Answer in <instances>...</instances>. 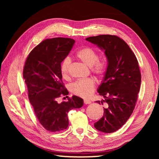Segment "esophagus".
I'll use <instances>...</instances> for the list:
<instances>
[{
  "label": "esophagus",
  "mask_w": 159,
  "mask_h": 159,
  "mask_svg": "<svg viewBox=\"0 0 159 159\" xmlns=\"http://www.w3.org/2000/svg\"><path fill=\"white\" fill-rule=\"evenodd\" d=\"M84 102L85 104H90V103H91V101L87 100V99H84Z\"/></svg>",
  "instance_id": "esophagus-1"
}]
</instances>
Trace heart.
Instances as JSON below:
<instances>
[{
	"mask_svg": "<svg viewBox=\"0 0 159 159\" xmlns=\"http://www.w3.org/2000/svg\"><path fill=\"white\" fill-rule=\"evenodd\" d=\"M75 56L84 64L91 68V70L98 76L102 78L106 73L107 62L105 60H99L98 53L89 47H85L77 51ZM71 60L66 57L61 63V74L64 78H68V71ZM95 88V81L93 78L80 80L70 85L71 92L83 98H88L92 95Z\"/></svg>",
	"mask_w": 159,
	"mask_h": 159,
	"instance_id": "b5f03b06",
	"label": "heart"
}]
</instances>
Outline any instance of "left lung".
<instances>
[{
    "instance_id": "1",
    "label": "left lung",
    "mask_w": 159,
    "mask_h": 159,
    "mask_svg": "<svg viewBox=\"0 0 159 159\" xmlns=\"http://www.w3.org/2000/svg\"><path fill=\"white\" fill-rule=\"evenodd\" d=\"M104 50L107 69L98 92L105 98L96 103L103 104V116L94 123L103 133H113L131 116L140 89L141 75L138 61L127 43L113 35H99L85 39Z\"/></svg>"
}]
</instances>
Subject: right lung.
Returning <instances> with one entry per match:
<instances>
[{
  "instance_id": "right-lung-1",
  "label": "right lung",
  "mask_w": 159,
  "mask_h": 159,
  "mask_svg": "<svg viewBox=\"0 0 159 159\" xmlns=\"http://www.w3.org/2000/svg\"><path fill=\"white\" fill-rule=\"evenodd\" d=\"M74 43V40L68 38L45 40L30 52L24 67L23 78L30 102L38 121L49 131L66 129L69 124V111L84 105L83 99L75 95L66 102L58 103L56 101L61 94L68 95L61 80L60 66Z\"/></svg>"
}]
</instances>
